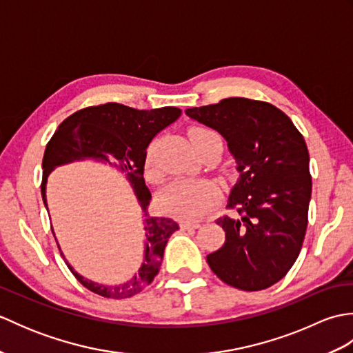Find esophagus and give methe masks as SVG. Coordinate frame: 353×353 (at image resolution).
<instances>
[{
  "label": "esophagus",
  "instance_id": "1",
  "mask_svg": "<svg viewBox=\"0 0 353 353\" xmlns=\"http://www.w3.org/2000/svg\"><path fill=\"white\" fill-rule=\"evenodd\" d=\"M200 226V221H188V220H183L181 223V228L182 229H197Z\"/></svg>",
  "mask_w": 353,
  "mask_h": 353
}]
</instances>
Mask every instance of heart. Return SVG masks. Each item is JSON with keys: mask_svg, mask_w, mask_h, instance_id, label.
I'll use <instances>...</instances> for the list:
<instances>
[{"mask_svg": "<svg viewBox=\"0 0 353 353\" xmlns=\"http://www.w3.org/2000/svg\"><path fill=\"white\" fill-rule=\"evenodd\" d=\"M216 134L214 130L205 127H194L190 132V138L194 148L200 141ZM147 177L157 179V171L153 165V147L147 150L145 154ZM216 197V190L211 182L194 181V179H176L162 190L159 196V206L163 212H168L179 219L194 220L209 211Z\"/></svg>", "mask_w": 353, "mask_h": 353, "instance_id": "b5f03b06", "label": "heart"}]
</instances>
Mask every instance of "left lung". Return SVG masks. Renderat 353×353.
Wrapping results in <instances>:
<instances>
[{
    "instance_id": "left-lung-1",
    "label": "left lung",
    "mask_w": 353,
    "mask_h": 353,
    "mask_svg": "<svg viewBox=\"0 0 353 353\" xmlns=\"http://www.w3.org/2000/svg\"><path fill=\"white\" fill-rule=\"evenodd\" d=\"M185 114L226 139L239 174L228 200L239 216L216 220L226 241L208 254L209 267L238 290L272 287L296 262L308 226L312 182L303 137L273 104L241 97Z\"/></svg>"
}]
</instances>
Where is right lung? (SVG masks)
<instances>
[{"instance_id": "right-lung-1", "label": "right lung", "mask_w": 353, "mask_h": 353, "mask_svg": "<svg viewBox=\"0 0 353 353\" xmlns=\"http://www.w3.org/2000/svg\"><path fill=\"white\" fill-rule=\"evenodd\" d=\"M181 114V109L171 106L152 110H138L118 103L91 106L66 118L57 127L45 148L41 186L45 208H48L47 181L51 171L62 165L80 161H94L114 167L125 177L138 199L144 219L145 245L144 259L138 273L133 274L132 279L119 285L97 283L85 279L68 264V261H65L79 282L95 294L108 299L132 297L152 283L159 273L165 245L168 243V238L179 229V224L165 216L159 219L148 215L147 209L152 194L144 181L145 154L148 144L156 134L174 123Z\"/></svg>"}]
</instances>
